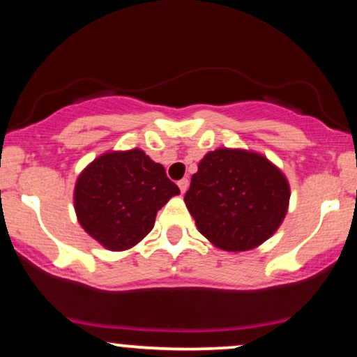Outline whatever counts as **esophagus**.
Instances as JSON below:
<instances>
[{"label": "esophagus", "mask_w": 357, "mask_h": 357, "mask_svg": "<svg viewBox=\"0 0 357 357\" xmlns=\"http://www.w3.org/2000/svg\"><path fill=\"white\" fill-rule=\"evenodd\" d=\"M178 186H179V190H181V192L184 195V192L188 191V188H190V181H188V178H183L181 181H178Z\"/></svg>", "instance_id": "34e87169"}]
</instances>
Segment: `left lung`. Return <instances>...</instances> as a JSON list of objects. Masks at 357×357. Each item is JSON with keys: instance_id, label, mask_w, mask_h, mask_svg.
Returning <instances> with one entry per match:
<instances>
[{"instance_id": "obj_1", "label": "left lung", "mask_w": 357, "mask_h": 357, "mask_svg": "<svg viewBox=\"0 0 357 357\" xmlns=\"http://www.w3.org/2000/svg\"><path fill=\"white\" fill-rule=\"evenodd\" d=\"M290 186L265 155L245 149L211 151L192 174L184 203L199 233L225 252H247L278 230Z\"/></svg>"}]
</instances>
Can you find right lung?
Segmentation results:
<instances>
[{"instance_id": "add662e5", "label": "right lung", "mask_w": 357, "mask_h": 357, "mask_svg": "<svg viewBox=\"0 0 357 357\" xmlns=\"http://www.w3.org/2000/svg\"><path fill=\"white\" fill-rule=\"evenodd\" d=\"M179 188L142 149L110 151L77 178L73 206L80 227L104 248L124 252L153 230L155 215Z\"/></svg>"}]
</instances>
